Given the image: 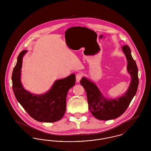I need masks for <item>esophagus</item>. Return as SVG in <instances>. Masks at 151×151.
<instances>
[{
  "label": "esophagus",
  "instance_id": "obj_1",
  "mask_svg": "<svg viewBox=\"0 0 151 151\" xmlns=\"http://www.w3.org/2000/svg\"><path fill=\"white\" fill-rule=\"evenodd\" d=\"M82 77H83V75H82L81 73H77V75H76V81H77L78 83H79L80 81V80L82 78Z\"/></svg>",
  "mask_w": 151,
  "mask_h": 151
}]
</instances>
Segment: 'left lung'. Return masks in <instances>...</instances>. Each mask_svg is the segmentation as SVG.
<instances>
[{
	"mask_svg": "<svg viewBox=\"0 0 151 151\" xmlns=\"http://www.w3.org/2000/svg\"><path fill=\"white\" fill-rule=\"evenodd\" d=\"M122 50L127 58V70L132 79L128 91L123 96L114 100H108L102 96L93 83L85 78L80 80L81 85L86 91L89 109L92 115L98 119L108 121L120 116L126 110L137 93L139 78L136 62L132 57L131 50L127 45H124Z\"/></svg>",
	"mask_w": 151,
	"mask_h": 151,
	"instance_id": "8db88e82",
	"label": "left lung"
}]
</instances>
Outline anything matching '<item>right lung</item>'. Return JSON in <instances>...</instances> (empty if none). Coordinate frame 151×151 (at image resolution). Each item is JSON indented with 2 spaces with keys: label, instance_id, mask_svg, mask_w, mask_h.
<instances>
[{
  "label": "right lung",
  "instance_id": "right-lung-1",
  "mask_svg": "<svg viewBox=\"0 0 151 151\" xmlns=\"http://www.w3.org/2000/svg\"><path fill=\"white\" fill-rule=\"evenodd\" d=\"M27 50L22 51L17 57L12 75V89L17 101L32 118L39 122H54L60 120L66 109V97L68 90L76 82L75 74L57 80L50 90L42 95H34L25 91L20 81L22 59Z\"/></svg>",
  "mask_w": 151,
  "mask_h": 151
}]
</instances>
